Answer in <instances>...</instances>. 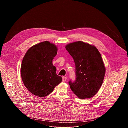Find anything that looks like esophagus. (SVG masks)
Listing matches in <instances>:
<instances>
[{
    "label": "esophagus",
    "instance_id": "esophagus-1",
    "mask_svg": "<svg viewBox=\"0 0 128 128\" xmlns=\"http://www.w3.org/2000/svg\"><path fill=\"white\" fill-rule=\"evenodd\" d=\"M66 80H67V78H66V77L63 76V77H62V82H66Z\"/></svg>",
    "mask_w": 128,
    "mask_h": 128
}]
</instances>
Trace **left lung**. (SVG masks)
Instances as JSON below:
<instances>
[{
    "label": "left lung",
    "instance_id": "1",
    "mask_svg": "<svg viewBox=\"0 0 128 128\" xmlns=\"http://www.w3.org/2000/svg\"><path fill=\"white\" fill-rule=\"evenodd\" d=\"M65 48L75 64L76 80L68 82L71 90L80 99L92 98L100 88L106 72L100 53L95 46L82 41Z\"/></svg>",
    "mask_w": 128,
    "mask_h": 128
}]
</instances>
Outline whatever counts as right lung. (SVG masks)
I'll use <instances>...</instances> for the list:
<instances>
[{
    "mask_svg": "<svg viewBox=\"0 0 128 128\" xmlns=\"http://www.w3.org/2000/svg\"><path fill=\"white\" fill-rule=\"evenodd\" d=\"M57 51L54 44L44 41L32 46L25 54L20 68L22 79L34 95L46 96L61 82L62 78L56 74L52 63Z\"/></svg>",
    "mask_w": 128,
    "mask_h": 128,
    "instance_id": "add662e5",
    "label": "right lung"
}]
</instances>
